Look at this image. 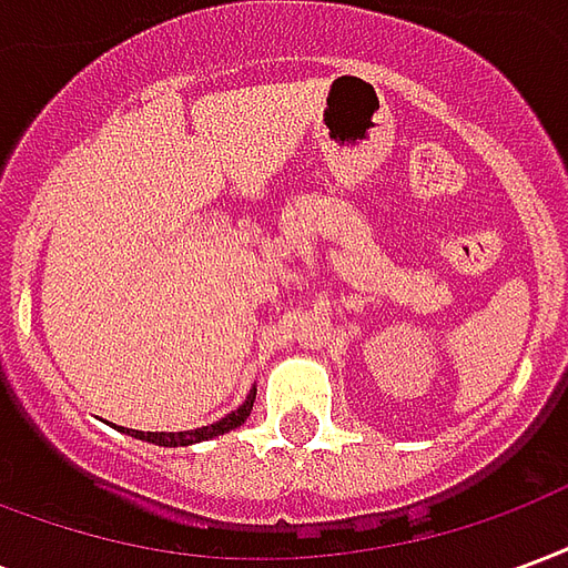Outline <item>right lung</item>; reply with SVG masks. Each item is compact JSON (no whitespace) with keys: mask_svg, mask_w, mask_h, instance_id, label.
Here are the masks:
<instances>
[{"mask_svg":"<svg viewBox=\"0 0 568 568\" xmlns=\"http://www.w3.org/2000/svg\"><path fill=\"white\" fill-rule=\"evenodd\" d=\"M252 405H255V389L246 395V402L231 410L227 417H222L219 423H212V426H200L191 428V432H136V428H121V432H128L130 438H140L149 440V444H158V447H187V444H200V440H210L215 435H224V432H231V428L243 426L252 414Z\"/></svg>","mask_w":568,"mask_h":568,"instance_id":"obj_1","label":"right lung"}]
</instances>
